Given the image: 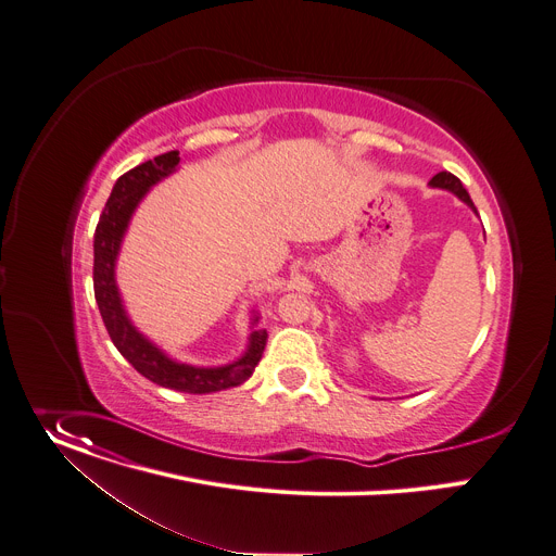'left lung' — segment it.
Returning <instances> with one entry per match:
<instances>
[{"label": "left lung", "instance_id": "8db88e82", "mask_svg": "<svg viewBox=\"0 0 556 556\" xmlns=\"http://www.w3.org/2000/svg\"><path fill=\"white\" fill-rule=\"evenodd\" d=\"M430 186L432 188H443V190H450L452 194H457L464 204H468L475 213H477V208H475V204H472V199H470V194H468V190L464 188V184L454 177L452 173H439V175H434L432 179H430Z\"/></svg>", "mask_w": 556, "mask_h": 556}]
</instances>
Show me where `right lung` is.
I'll return each mask as SVG.
<instances>
[{
	"mask_svg": "<svg viewBox=\"0 0 556 556\" xmlns=\"http://www.w3.org/2000/svg\"><path fill=\"white\" fill-rule=\"evenodd\" d=\"M179 166V153L170 150L155 160L135 166L132 170L124 173L106 201V208L99 217L94 230V264H92V283H94V299L99 313H102L104 326L115 343V348L128 359V364L157 386L190 392V394H208L219 392L232 386L243 383L255 366L260 364L264 348L268 341L266 330H252L248 337V348L239 359L217 368L204 366H190L170 359L166 352L143 337L126 315L124 301L115 279V264L119 257V248L124 235L128 230L130 217L137 211L139 201L146 192L173 175ZM260 321V315H252V326Z\"/></svg>",
	"mask_w": 556,
	"mask_h": 556,
	"instance_id": "obj_1",
	"label": "right lung"
}]
</instances>
